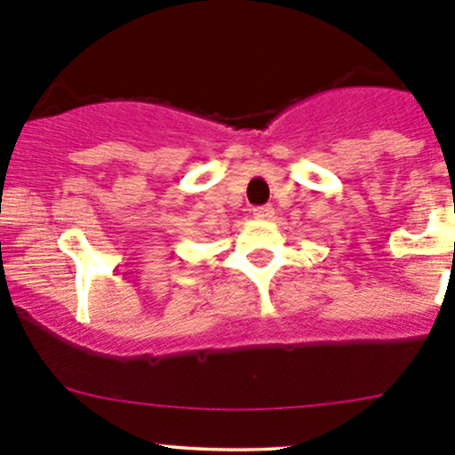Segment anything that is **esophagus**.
<instances>
[{"label": "esophagus", "mask_w": 455, "mask_h": 455, "mask_svg": "<svg viewBox=\"0 0 455 455\" xmlns=\"http://www.w3.org/2000/svg\"><path fill=\"white\" fill-rule=\"evenodd\" d=\"M253 215L257 220H273L275 215V209L270 204H264V206H255L253 209Z\"/></svg>", "instance_id": "esophagus-1"}]
</instances>
